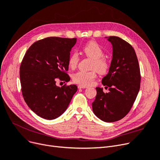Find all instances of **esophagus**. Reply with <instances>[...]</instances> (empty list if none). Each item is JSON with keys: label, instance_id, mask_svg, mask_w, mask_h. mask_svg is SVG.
Instances as JSON below:
<instances>
[{"label": "esophagus", "instance_id": "1", "mask_svg": "<svg viewBox=\"0 0 160 160\" xmlns=\"http://www.w3.org/2000/svg\"><path fill=\"white\" fill-rule=\"evenodd\" d=\"M88 88L87 86H82V85H79V86H78V89H86V88Z\"/></svg>", "mask_w": 160, "mask_h": 160}]
</instances>
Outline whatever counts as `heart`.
Here are the masks:
<instances>
[{
  "label": "heart",
  "mask_w": 160,
  "mask_h": 160,
  "mask_svg": "<svg viewBox=\"0 0 160 160\" xmlns=\"http://www.w3.org/2000/svg\"><path fill=\"white\" fill-rule=\"evenodd\" d=\"M85 55L93 60L91 65L92 69H95L99 74H104L109 69V63L104 58V52L102 48L95 41H90L83 47ZM79 62V56L77 52H73L69 56L68 64L71 69H74ZM97 78V72L78 71L72 76V80L78 84L88 86L93 84Z\"/></svg>",
  "instance_id": "obj_1"
}]
</instances>
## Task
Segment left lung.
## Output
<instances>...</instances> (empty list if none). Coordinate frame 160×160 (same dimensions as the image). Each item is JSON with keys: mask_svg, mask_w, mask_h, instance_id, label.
Returning <instances> with one entry per match:
<instances>
[{"mask_svg": "<svg viewBox=\"0 0 160 160\" xmlns=\"http://www.w3.org/2000/svg\"><path fill=\"white\" fill-rule=\"evenodd\" d=\"M107 38L113 47V57L109 72L102 83L110 91L105 93L102 88H96L92 108L100 119L112 122L122 119L131 110L139 91L141 74L132 45L119 37Z\"/></svg>", "mask_w": 160, "mask_h": 160, "instance_id": "1", "label": "left lung"}]
</instances>
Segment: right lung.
<instances>
[{"label": "right lung", "instance_id": "right-lung-1", "mask_svg": "<svg viewBox=\"0 0 160 160\" xmlns=\"http://www.w3.org/2000/svg\"><path fill=\"white\" fill-rule=\"evenodd\" d=\"M77 38L49 37L33 43L27 50L20 66V81L25 102L42 118L52 120L68 107L78 88L62 87L56 80H70L68 60Z\"/></svg>", "mask_w": 160, "mask_h": 160}]
</instances>
